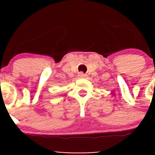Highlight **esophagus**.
<instances>
[{
  "label": "esophagus",
  "mask_w": 155,
  "mask_h": 155,
  "mask_svg": "<svg viewBox=\"0 0 155 155\" xmlns=\"http://www.w3.org/2000/svg\"><path fill=\"white\" fill-rule=\"evenodd\" d=\"M78 76H79V78H80V79H85V78H86L87 76V74H85V73H82V72H80V73L78 74Z\"/></svg>",
  "instance_id": "esophagus-1"
}]
</instances>
